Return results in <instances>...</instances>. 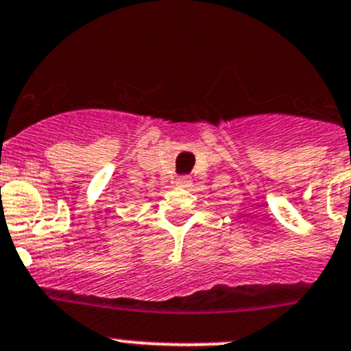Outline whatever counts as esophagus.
I'll return each instance as SVG.
<instances>
[{
  "label": "esophagus",
  "instance_id": "obj_1",
  "mask_svg": "<svg viewBox=\"0 0 351 351\" xmlns=\"http://www.w3.org/2000/svg\"><path fill=\"white\" fill-rule=\"evenodd\" d=\"M176 184H178L179 188H189V186H191V179H189V178H178V179H176Z\"/></svg>",
  "mask_w": 351,
  "mask_h": 351
}]
</instances>
